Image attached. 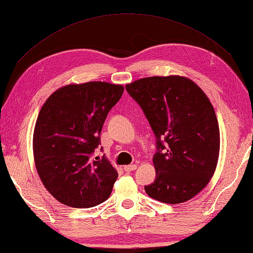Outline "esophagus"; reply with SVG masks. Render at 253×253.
Listing matches in <instances>:
<instances>
[{"label": "esophagus", "instance_id": "esophagus-1", "mask_svg": "<svg viewBox=\"0 0 253 253\" xmlns=\"http://www.w3.org/2000/svg\"><path fill=\"white\" fill-rule=\"evenodd\" d=\"M123 169H124V171H126V172L133 171V170H135V169H136V165H127V166H124Z\"/></svg>", "mask_w": 253, "mask_h": 253}]
</instances>
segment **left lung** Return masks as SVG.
Listing matches in <instances>:
<instances>
[{
    "instance_id": "obj_1",
    "label": "left lung",
    "mask_w": 253,
    "mask_h": 253,
    "mask_svg": "<svg viewBox=\"0 0 253 253\" xmlns=\"http://www.w3.org/2000/svg\"><path fill=\"white\" fill-rule=\"evenodd\" d=\"M126 88L157 138V177L146 193L166 204L189 201L210 183L220 154V129L209 97L192 80L178 75L140 78Z\"/></svg>"
}]
</instances>
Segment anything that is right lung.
I'll return each mask as SVG.
<instances>
[{
    "label": "right lung",
    "instance_id": "obj_1",
    "mask_svg": "<svg viewBox=\"0 0 253 253\" xmlns=\"http://www.w3.org/2000/svg\"><path fill=\"white\" fill-rule=\"evenodd\" d=\"M122 85L69 84L47 98L33 131V158L41 181L61 204L87 209L110 197L118 171L106 158L93 160L102 126L121 98Z\"/></svg>",
    "mask_w": 253,
    "mask_h": 253
}]
</instances>
